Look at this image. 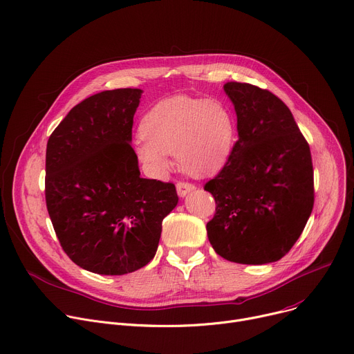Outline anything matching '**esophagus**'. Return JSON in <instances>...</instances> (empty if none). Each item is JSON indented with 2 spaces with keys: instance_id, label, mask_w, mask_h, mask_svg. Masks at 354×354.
I'll return each mask as SVG.
<instances>
[{
  "instance_id": "esophagus-1",
  "label": "esophagus",
  "mask_w": 354,
  "mask_h": 354,
  "mask_svg": "<svg viewBox=\"0 0 354 354\" xmlns=\"http://www.w3.org/2000/svg\"><path fill=\"white\" fill-rule=\"evenodd\" d=\"M196 189V186L194 183H189V182H183V180H179L176 183V191H178V195L180 198L186 196L189 192H194Z\"/></svg>"
}]
</instances>
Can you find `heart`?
<instances>
[{
	"instance_id": "obj_1",
	"label": "heart",
	"mask_w": 354,
	"mask_h": 354,
	"mask_svg": "<svg viewBox=\"0 0 354 354\" xmlns=\"http://www.w3.org/2000/svg\"><path fill=\"white\" fill-rule=\"evenodd\" d=\"M135 155L156 178L171 169L168 155L195 176L221 171L236 142V120L218 98L178 95L155 104L140 120Z\"/></svg>"
}]
</instances>
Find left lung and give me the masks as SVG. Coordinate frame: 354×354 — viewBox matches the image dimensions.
I'll use <instances>...</instances> for the list:
<instances>
[{"label":"left lung","instance_id":"obj_1","mask_svg":"<svg viewBox=\"0 0 354 354\" xmlns=\"http://www.w3.org/2000/svg\"><path fill=\"white\" fill-rule=\"evenodd\" d=\"M223 88L236 111L239 139L205 185L216 203L207 238L229 262L272 263L292 249L312 214L310 148L274 93L242 82Z\"/></svg>","mask_w":354,"mask_h":354}]
</instances>
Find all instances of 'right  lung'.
<instances>
[{"label": "right lung", "instance_id": "1", "mask_svg": "<svg viewBox=\"0 0 354 354\" xmlns=\"http://www.w3.org/2000/svg\"><path fill=\"white\" fill-rule=\"evenodd\" d=\"M142 91L95 93L68 112L45 156V202L68 257L98 274L148 265L162 221L178 203L175 185L140 178L132 140Z\"/></svg>", "mask_w": 354, "mask_h": 354}]
</instances>
